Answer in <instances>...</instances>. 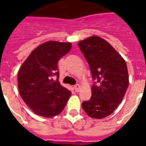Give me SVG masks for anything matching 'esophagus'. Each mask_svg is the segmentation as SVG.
Returning <instances> with one entry per match:
<instances>
[{"label": "esophagus", "mask_w": 146, "mask_h": 146, "mask_svg": "<svg viewBox=\"0 0 146 146\" xmlns=\"http://www.w3.org/2000/svg\"><path fill=\"white\" fill-rule=\"evenodd\" d=\"M74 89H75V90L76 92L79 91V90H80V85H79V84H76V85L74 86Z\"/></svg>", "instance_id": "34e87169"}]
</instances>
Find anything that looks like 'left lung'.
<instances>
[{
  "mask_svg": "<svg viewBox=\"0 0 146 146\" xmlns=\"http://www.w3.org/2000/svg\"><path fill=\"white\" fill-rule=\"evenodd\" d=\"M78 45L95 81L91 87V98L82 103L83 109L90 117L104 118L121 103L128 88L126 63L117 51L100 37L90 36Z\"/></svg>",
  "mask_w": 146,
  "mask_h": 146,
  "instance_id": "1",
  "label": "left lung"
}]
</instances>
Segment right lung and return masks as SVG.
<instances>
[{
	"instance_id": "add662e5",
	"label": "right lung",
	"mask_w": 146,
	"mask_h": 146,
	"mask_svg": "<svg viewBox=\"0 0 146 146\" xmlns=\"http://www.w3.org/2000/svg\"><path fill=\"white\" fill-rule=\"evenodd\" d=\"M71 48V43L48 41L40 44L31 52L18 71L21 98L38 115L49 117L60 114L71 96V91L59 82L58 70L59 60Z\"/></svg>"
}]
</instances>
